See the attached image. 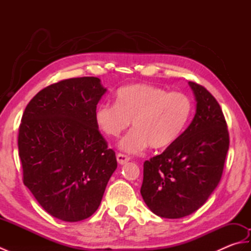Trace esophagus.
Segmentation results:
<instances>
[{
	"label": "esophagus",
	"instance_id": "1",
	"mask_svg": "<svg viewBox=\"0 0 251 251\" xmlns=\"http://www.w3.org/2000/svg\"><path fill=\"white\" fill-rule=\"evenodd\" d=\"M116 159H117V163H119L120 165H124V164H126L127 162H129L130 157L125 155V154L119 153V154H117V155H116Z\"/></svg>",
	"mask_w": 251,
	"mask_h": 251
}]
</instances>
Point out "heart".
<instances>
[{"label": "heart", "mask_w": 251, "mask_h": 251, "mask_svg": "<svg viewBox=\"0 0 251 251\" xmlns=\"http://www.w3.org/2000/svg\"><path fill=\"white\" fill-rule=\"evenodd\" d=\"M115 103H101L95 111V122L104 135L119 137L132 129L120 142L122 151L140 153L151 147L163 150L183 134L193 113V103L182 93H168L166 89L149 84H132L120 88Z\"/></svg>", "instance_id": "heart-1"}]
</instances>
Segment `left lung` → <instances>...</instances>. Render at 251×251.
<instances>
[{
  "mask_svg": "<svg viewBox=\"0 0 251 251\" xmlns=\"http://www.w3.org/2000/svg\"><path fill=\"white\" fill-rule=\"evenodd\" d=\"M196 101L191 124L174 145L143 164L140 193L154 214L179 219L205 204L220 182L228 150V131L218 101L189 82Z\"/></svg>",
  "mask_w": 251,
  "mask_h": 251,
  "instance_id": "obj_1",
  "label": "left lung"
}]
</instances>
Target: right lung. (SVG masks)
I'll use <instances>...</instances> for the list:
<instances>
[{
    "label": "right lung",
    "instance_id": "1",
    "mask_svg": "<svg viewBox=\"0 0 251 251\" xmlns=\"http://www.w3.org/2000/svg\"><path fill=\"white\" fill-rule=\"evenodd\" d=\"M106 88L98 77L69 78L42 89L26 105L18 150L24 183L52 217L87 219L117 167L95 122Z\"/></svg>",
    "mask_w": 251,
    "mask_h": 251
}]
</instances>
